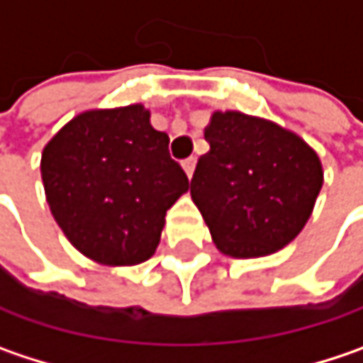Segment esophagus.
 Here are the masks:
<instances>
[{"mask_svg":"<svg viewBox=\"0 0 363 363\" xmlns=\"http://www.w3.org/2000/svg\"><path fill=\"white\" fill-rule=\"evenodd\" d=\"M182 165H184V171L188 173V177H192V173H194V167H196V159H194V157L186 159V161H184Z\"/></svg>","mask_w":363,"mask_h":363,"instance_id":"esophagus-1","label":"esophagus"}]
</instances>
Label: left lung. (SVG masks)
Listing matches in <instances>:
<instances>
[{"label": "left lung", "mask_w": 363, "mask_h": 363, "mask_svg": "<svg viewBox=\"0 0 363 363\" xmlns=\"http://www.w3.org/2000/svg\"><path fill=\"white\" fill-rule=\"evenodd\" d=\"M190 194L220 252L267 256L287 246L310 219L323 188L316 152L272 121L215 113L204 132Z\"/></svg>", "instance_id": "left-lung-1"}]
</instances>
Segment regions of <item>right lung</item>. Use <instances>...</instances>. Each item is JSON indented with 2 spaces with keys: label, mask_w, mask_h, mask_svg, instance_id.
<instances>
[{
  "label": "right lung",
  "mask_w": 363,
  "mask_h": 363,
  "mask_svg": "<svg viewBox=\"0 0 363 363\" xmlns=\"http://www.w3.org/2000/svg\"><path fill=\"white\" fill-rule=\"evenodd\" d=\"M40 175L67 240L103 264L148 260L167 211L190 188L143 105L74 117L45 146Z\"/></svg>",
  "instance_id": "right-lung-1"
}]
</instances>
